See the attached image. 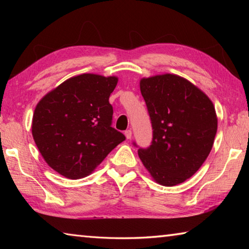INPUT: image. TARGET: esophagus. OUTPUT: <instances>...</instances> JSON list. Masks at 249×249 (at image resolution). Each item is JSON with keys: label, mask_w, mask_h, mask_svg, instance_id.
Returning <instances> with one entry per match:
<instances>
[{"label": "esophagus", "mask_w": 249, "mask_h": 249, "mask_svg": "<svg viewBox=\"0 0 249 249\" xmlns=\"http://www.w3.org/2000/svg\"><path fill=\"white\" fill-rule=\"evenodd\" d=\"M125 136H126V138H127V140H130V138H132V130L130 129H127V130H125Z\"/></svg>", "instance_id": "1"}]
</instances>
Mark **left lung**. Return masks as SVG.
<instances>
[{
	"mask_svg": "<svg viewBox=\"0 0 249 249\" xmlns=\"http://www.w3.org/2000/svg\"><path fill=\"white\" fill-rule=\"evenodd\" d=\"M141 92L153 140L149 147L138 149V156L158 183H182L200 169L212 149L217 129L212 101L188 80L170 73L142 79Z\"/></svg>",
	"mask_w": 249,
	"mask_h": 249,
	"instance_id": "8db88e82",
	"label": "left lung"
}]
</instances>
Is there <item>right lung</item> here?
I'll use <instances>...</instances> for the list:
<instances>
[{
    "label": "right lung",
    "mask_w": 249,
    "mask_h": 249,
    "mask_svg": "<svg viewBox=\"0 0 249 249\" xmlns=\"http://www.w3.org/2000/svg\"><path fill=\"white\" fill-rule=\"evenodd\" d=\"M116 77L84 73L70 78L37 104L32 133L45 161L69 179L90 175L125 141L112 127L108 98Z\"/></svg>",
    "instance_id": "right-lung-1"
}]
</instances>
